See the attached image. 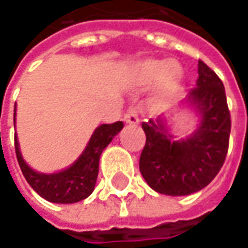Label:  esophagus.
I'll use <instances>...</instances> for the list:
<instances>
[{"label": "esophagus", "instance_id": "1", "mask_svg": "<svg viewBox=\"0 0 248 248\" xmlns=\"http://www.w3.org/2000/svg\"><path fill=\"white\" fill-rule=\"evenodd\" d=\"M124 119L126 124H139V114H137L136 108H133V107L127 108V111H126V114H124Z\"/></svg>", "mask_w": 248, "mask_h": 248}]
</instances>
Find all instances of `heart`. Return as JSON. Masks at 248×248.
I'll return each instance as SVG.
<instances>
[{"instance_id": "heart-1", "label": "heart", "mask_w": 248, "mask_h": 248, "mask_svg": "<svg viewBox=\"0 0 248 248\" xmlns=\"http://www.w3.org/2000/svg\"><path fill=\"white\" fill-rule=\"evenodd\" d=\"M136 78L140 85H154L152 103L156 107L167 106L184 85V70L177 60H145L136 67Z\"/></svg>"}]
</instances>
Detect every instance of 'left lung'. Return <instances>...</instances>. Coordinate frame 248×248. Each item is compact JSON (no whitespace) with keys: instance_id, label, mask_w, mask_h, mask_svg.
<instances>
[{"instance_id":"left-lung-1","label":"left lung","mask_w":248,"mask_h":248,"mask_svg":"<svg viewBox=\"0 0 248 248\" xmlns=\"http://www.w3.org/2000/svg\"><path fill=\"white\" fill-rule=\"evenodd\" d=\"M199 78L186 101L201 114V124L191 137L174 141L165 119L144 122L147 140L140 171L154 191L170 196L191 195L209 185L224 165L229 147L231 112L222 81L202 60Z\"/></svg>"}]
</instances>
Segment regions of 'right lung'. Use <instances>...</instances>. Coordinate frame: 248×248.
Here are the masks:
<instances>
[{
    "label": "right lung",
    "instance_id": "obj_1",
    "mask_svg": "<svg viewBox=\"0 0 248 248\" xmlns=\"http://www.w3.org/2000/svg\"><path fill=\"white\" fill-rule=\"evenodd\" d=\"M15 115L16 111L13 114V124H15ZM122 127L124 124L121 121L115 124L98 126L78 160L60 173L42 174L30 169L23 160L22 154L19 150V142L15 136L16 158L24 178L39 196L52 203H63V204L77 203L86 199L93 192L97 180L100 155L111 142V140L122 130Z\"/></svg>",
    "mask_w": 248,
    "mask_h": 248
}]
</instances>
